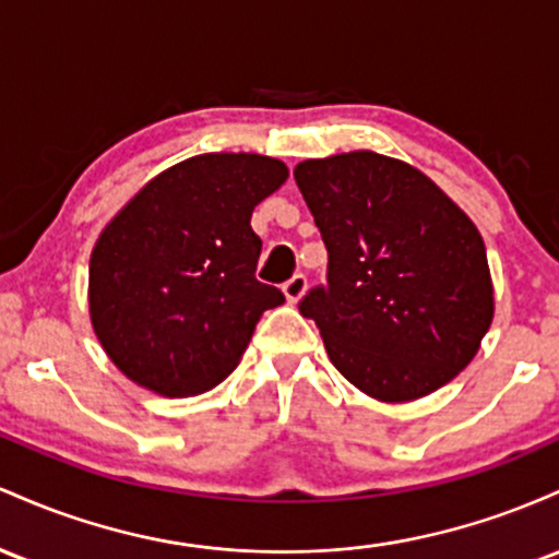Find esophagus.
Returning <instances> with one entry per match:
<instances>
[{
	"label": "esophagus",
	"instance_id": "34e87169",
	"mask_svg": "<svg viewBox=\"0 0 559 559\" xmlns=\"http://www.w3.org/2000/svg\"><path fill=\"white\" fill-rule=\"evenodd\" d=\"M282 293H285V298L290 300V304H298V300L304 298V293H306V277H304V274H296L293 280H287L285 287H282Z\"/></svg>",
	"mask_w": 559,
	"mask_h": 559
}]
</instances>
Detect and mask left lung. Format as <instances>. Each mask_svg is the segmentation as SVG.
<instances>
[{
  "label": "left lung",
  "mask_w": 559,
  "mask_h": 559,
  "mask_svg": "<svg viewBox=\"0 0 559 559\" xmlns=\"http://www.w3.org/2000/svg\"><path fill=\"white\" fill-rule=\"evenodd\" d=\"M296 181L328 246V290L300 300L350 385L406 404L451 382L493 319L473 218L430 177L372 150L309 158Z\"/></svg>",
  "instance_id": "obj_1"
}]
</instances>
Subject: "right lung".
Segmentation results:
<instances>
[{
    "label": "right lung",
    "mask_w": 559,
    "mask_h": 559,
    "mask_svg": "<svg viewBox=\"0 0 559 559\" xmlns=\"http://www.w3.org/2000/svg\"><path fill=\"white\" fill-rule=\"evenodd\" d=\"M290 171L259 153H203L166 168L99 231L90 322L118 372L166 399L211 391L285 296L255 280L253 209Z\"/></svg>",
    "instance_id": "add662e5"
}]
</instances>
